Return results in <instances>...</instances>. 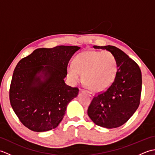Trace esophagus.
Segmentation results:
<instances>
[{
  "label": "esophagus",
  "instance_id": "esophagus-1",
  "mask_svg": "<svg viewBox=\"0 0 155 155\" xmlns=\"http://www.w3.org/2000/svg\"><path fill=\"white\" fill-rule=\"evenodd\" d=\"M87 93H88V95H89L90 97H94V94L93 93V92H91V91H87Z\"/></svg>",
  "mask_w": 155,
  "mask_h": 155
}]
</instances>
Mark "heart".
Wrapping results in <instances>:
<instances>
[{
    "label": "heart",
    "mask_w": 155,
    "mask_h": 155,
    "mask_svg": "<svg viewBox=\"0 0 155 155\" xmlns=\"http://www.w3.org/2000/svg\"><path fill=\"white\" fill-rule=\"evenodd\" d=\"M73 64L67 67V76L71 83H77L81 74L83 84L92 91L107 90L116 78L117 58L108 51L83 52L76 56Z\"/></svg>",
    "instance_id": "obj_1"
}]
</instances>
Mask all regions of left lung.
Instances as JSON below:
<instances>
[{
	"mask_svg": "<svg viewBox=\"0 0 155 155\" xmlns=\"http://www.w3.org/2000/svg\"><path fill=\"white\" fill-rule=\"evenodd\" d=\"M111 52L117 61L116 78L107 90L95 95L88 108V117L98 126L117 128L133 116L140 104V69L133 59L114 46H93Z\"/></svg>",
	"mask_w": 155,
	"mask_h": 155,
	"instance_id": "8db88e82",
	"label": "left lung"
}]
</instances>
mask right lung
I'll use <instances>...</instances> for the list:
<instances>
[{
  "label": "right lung",
  "instance_id": "obj_1",
  "mask_svg": "<svg viewBox=\"0 0 155 155\" xmlns=\"http://www.w3.org/2000/svg\"><path fill=\"white\" fill-rule=\"evenodd\" d=\"M77 46L38 48L16 64L10 87L13 110L28 129L45 132L55 128L78 88L64 83L68 62Z\"/></svg>",
  "mask_w": 155,
  "mask_h": 155
}]
</instances>
